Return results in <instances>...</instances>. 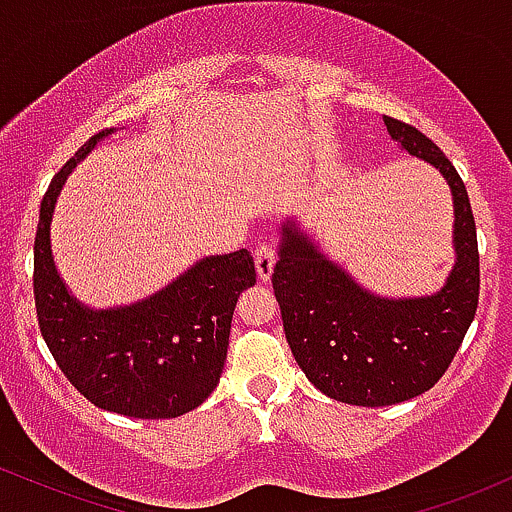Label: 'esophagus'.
<instances>
[{"label":"esophagus","mask_w":512,"mask_h":512,"mask_svg":"<svg viewBox=\"0 0 512 512\" xmlns=\"http://www.w3.org/2000/svg\"><path fill=\"white\" fill-rule=\"evenodd\" d=\"M254 258H256L258 278H261V283H268V280H271V275H273L275 261H278V251H275L273 244H261L254 251Z\"/></svg>","instance_id":"obj_1"}]
</instances>
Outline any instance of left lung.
Wrapping results in <instances>:
<instances>
[{"mask_svg": "<svg viewBox=\"0 0 512 512\" xmlns=\"http://www.w3.org/2000/svg\"><path fill=\"white\" fill-rule=\"evenodd\" d=\"M389 135L445 176L455 198L457 263L438 295L380 300L292 225L273 268L285 338L307 380L353 406H389L428 392L450 367L479 304V244L467 188L430 137L396 118Z\"/></svg>", "mask_w": 512, "mask_h": 512, "instance_id": "obj_1", "label": "left lung"}]
</instances>
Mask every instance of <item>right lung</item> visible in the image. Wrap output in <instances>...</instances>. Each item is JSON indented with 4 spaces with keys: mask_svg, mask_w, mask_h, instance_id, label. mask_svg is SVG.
<instances>
[{
    "mask_svg": "<svg viewBox=\"0 0 512 512\" xmlns=\"http://www.w3.org/2000/svg\"><path fill=\"white\" fill-rule=\"evenodd\" d=\"M111 132L89 137L40 200L33 244L38 326L62 375L91 404L130 418H176L203 404L220 382L234 307L256 283L254 256L239 249L203 258L132 307L94 312L70 297L55 271L50 220L67 174Z\"/></svg>",
    "mask_w": 512,
    "mask_h": 512,
    "instance_id": "obj_1",
    "label": "right lung"
}]
</instances>
